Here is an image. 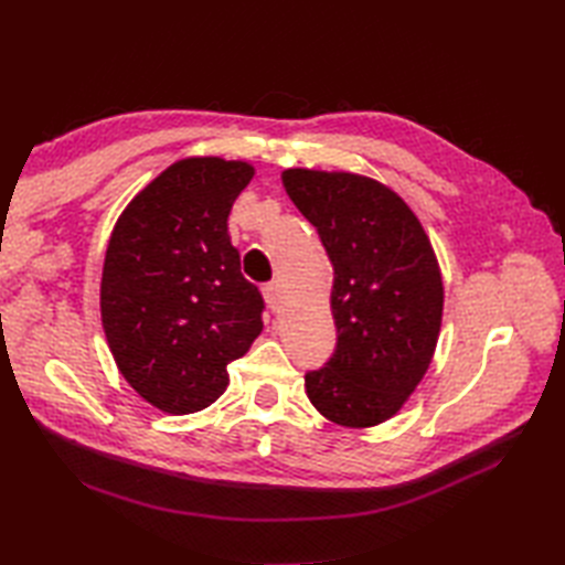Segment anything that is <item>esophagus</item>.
Masks as SVG:
<instances>
[{
	"label": "esophagus",
	"instance_id": "obj_1",
	"mask_svg": "<svg viewBox=\"0 0 565 565\" xmlns=\"http://www.w3.org/2000/svg\"><path fill=\"white\" fill-rule=\"evenodd\" d=\"M262 291H264V301L269 303L271 310L281 308V284L279 281H269Z\"/></svg>",
	"mask_w": 565,
	"mask_h": 565
}]
</instances>
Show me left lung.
Listing matches in <instances>:
<instances>
[{"instance_id":"left-lung-1","label":"left lung","mask_w":565,"mask_h":565,"mask_svg":"<svg viewBox=\"0 0 565 565\" xmlns=\"http://www.w3.org/2000/svg\"><path fill=\"white\" fill-rule=\"evenodd\" d=\"M281 182L334 269L338 347L308 371L306 393L332 423L374 427L401 411L435 354L444 306L435 249L407 203L376 179L286 170Z\"/></svg>"}]
</instances>
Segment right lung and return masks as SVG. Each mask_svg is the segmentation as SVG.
Here are the masks:
<instances>
[{
	"instance_id": "right-lung-1",
	"label": "right lung",
	"mask_w": 565,
	"mask_h": 565,
	"mask_svg": "<svg viewBox=\"0 0 565 565\" xmlns=\"http://www.w3.org/2000/svg\"><path fill=\"white\" fill-rule=\"evenodd\" d=\"M252 174L247 162L179 160L128 203L106 247V342L124 379L164 413L221 398L227 364L262 332V294L227 235Z\"/></svg>"
}]
</instances>
